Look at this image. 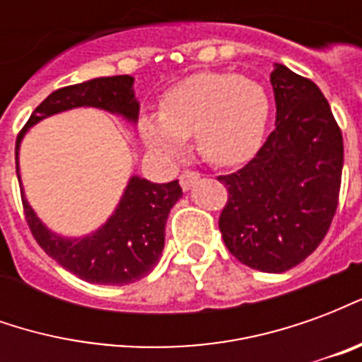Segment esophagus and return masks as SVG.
Instances as JSON below:
<instances>
[{
	"mask_svg": "<svg viewBox=\"0 0 362 362\" xmlns=\"http://www.w3.org/2000/svg\"><path fill=\"white\" fill-rule=\"evenodd\" d=\"M197 180H199V174L194 173V170H184V173L180 174V186L184 192L192 189V186H194Z\"/></svg>",
	"mask_w": 362,
	"mask_h": 362,
	"instance_id": "1",
	"label": "esophagus"
}]
</instances>
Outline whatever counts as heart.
<instances>
[{
  "label": "heart",
  "mask_w": 362,
  "mask_h": 362,
  "mask_svg": "<svg viewBox=\"0 0 362 362\" xmlns=\"http://www.w3.org/2000/svg\"><path fill=\"white\" fill-rule=\"evenodd\" d=\"M269 118L264 87L236 74L205 71L168 89L160 110L139 119L145 145L158 155H178L189 135L199 155L217 166H233L252 157Z\"/></svg>",
  "instance_id": "heart-1"
}]
</instances>
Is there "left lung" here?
Masks as SVG:
<instances>
[{"label":"left lung","instance_id":"8db88e82","mask_svg":"<svg viewBox=\"0 0 362 362\" xmlns=\"http://www.w3.org/2000/svg\"><path fill=\"white\" fill-rule=\"evenodd\" d=\"M275 129L250 163L219 176L228 202L219 228L244 266L283 273L310 256L332 225L341 186L343 137L322 90L275 64Z\"/></svg>","mask_w":362,"mask_h":362}]
</instances>
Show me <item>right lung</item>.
Listing matches in <instances>:
<instances>
[{
	"instance_id": "add662e5",
	"label": "right lung",
	"mask_w": 362,
	"mask_h": 362,
	"mask_svg": "<svg viewBox=\"0 0 362 362\" xmlns=\"http://www.w3.org/2000/svg\"><path fill=\"white\" fill-rule=\"evenodd\" d=\"M81 106L100 108L122 116L129 124H137L139 103L135 98L134 77H96L54 90L38 104L15 145L23 207L36 243L64 269L89 283L127 285L145 277L160 259L168 213L182 197L178 180L155 184L134 174L106 223L85 236H64L46 227L28 204L21 182L19 149L28 129L44 118Z\"/></svg>"
}]
</instances>
